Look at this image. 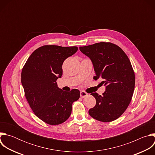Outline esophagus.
<instances>
[{
	"label": "esophagus",
	"instance_id": "34e87169",
	"mask_svg": "<svg viewBox=\"0 0 155 155\" xmlns=\"http://www.w3.org/2000/svg\"><path fill=\"white\" fill-rule=\"evenodd\" d=\"M87 96V94L85 91H80V96L81 97L83 98V97H85Z\"/></svg>",
	"mask_w": 155,
	"mask_h": 155
}]
</instances>
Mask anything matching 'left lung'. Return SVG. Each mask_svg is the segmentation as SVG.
<instances>
[{"label":"left lung","instance_id":"left-lung-1","mask_svg":"<svg viewBox=\"0 0 155 155\" xmlns=\"http://www.w3.org/2000/svg\"><path fill=\"white\" fill-rule=\"evenodd\" d=\"M80 50L93 64L94 79L102 80L101 83L106 86L102 96L91 94L96 104L88 113L102 122L117 120L127 109L134 93L135 74L129 59L120 47L110 42L80 47Z\"/></svg>","mask_w":155,"mask_h":155}]
</instances>
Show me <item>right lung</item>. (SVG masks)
I'll return each instance as SVG.
<instances>
[{
	"label": "right lung",
	"mask_w": 155,
	"mask_h": 155,
	"mask_svg": "<svg viewBox=\"0 0 155 155\" xmlns=\"http://www.w3.org/2000/svg\"><path fill=\"white\" fill-rule=\"evenodd\" d=\"M77 50V47H40L22 69L21 83L29 105L34 114L48 124L58 125L67 120L73 102L80 98L78 90L64 91L56 83L62 75L63 62Z\"/></svg>",
	"instance_id": "1"
}]
</instances>
